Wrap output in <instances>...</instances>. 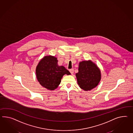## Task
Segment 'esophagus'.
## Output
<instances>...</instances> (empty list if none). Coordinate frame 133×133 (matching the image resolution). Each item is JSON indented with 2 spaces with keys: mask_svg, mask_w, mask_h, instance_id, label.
I'll use <instances>...</instances> for the list:
<instances>
[{
  "mask_svg": "<svg viewBox=\"0 0 133 133\" xmlns=\"http://www.w3.org/2000/svg\"><path fill=\"white\" fill-rule=\"evenodd\" d=\"M69 72L71 73L72 75H73V73H74V69H69Z\"/></svg>",
  "mask_w": 133,
  "mask_h": 133,
  "instance_id": "1",
  "label": "esophagus"
}]
</instances>
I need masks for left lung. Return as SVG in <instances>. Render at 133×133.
I'll return each instance as SVG.
<instances>
[{"label": "left lung", "mask_w": 133, "mask_h": 133, "mask_svg": "<svg viewBox=\"0 0 133 133\" xmlns=\"http://www.w3.org/2000/svg\"><path fill=\"white\" fill-rule=\"evenodd\" d=\"M76 76L79 87L85 91L95 88L101 78L99 68L91 60L79 62L78 73Z\"/></svg>", "instance_id": "8db88e82"}]
</instances>
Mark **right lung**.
<instances>
[{"mask_svg":"<svg viewBox=\"0 0 133 133\" xmlns=\"http://www.w3.org/2000/svg\"><path fill=\"white\" fill-rule=\"evenodd\" d=\"M55 56H46L39 62L36 67L37 78L40 84L50 90H54L60 84L63 76L70 75L63 66H59Z\"/></svg>","mask_w":133,"mask_h":133,"instance_id":"right-lung-1","label":"right lung"}]
</instances>
